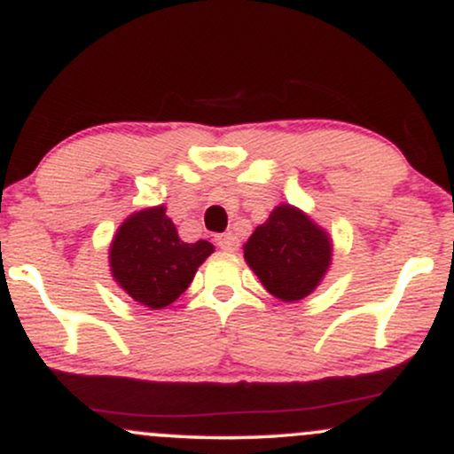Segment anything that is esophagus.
I'll list each match as a JSON object with an SVG mask.
<instances>
[{"label":"esophagus","instance_id":"esophagus-1","mask_svg":"<svg viewBox=\"0 0 454 454\" xmlns=\"http://www.w3.org/2000/svg\"><path fill=\"white\" fill-rule=\"evenodd\" d=\"M217 245H220V249H223V252H237L239 239L232 232H223L217 237Z\"/></svg>","mask_w":454,"mask_h":454}]
</instances>
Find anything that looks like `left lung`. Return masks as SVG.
Returning a JSON list of instances; mask_svg holds the SVG:
<instances>
[{
    "label": "left lung",
    "mask_w": 454,
    "mask_h": 454,
    "mask_svg": "<svg viewBox=\"0 0 454 454\" xmlns=\"http://www.w3.org/2000/svg\"><path fill=\"white\" fill-rule=\"evenodd\" d=\"M245 260L278 299L301 301L325 278L331 264V241L309 217L281 205L243 245Z\"/></svg>",
    "instance_id": "8db88e82"
}]
</instances>
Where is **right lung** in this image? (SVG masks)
Listing matches in <instances>:
<instances>
[{
	"mask_svg": "<svg viewBox=\"0 0 454 454\" xmlns=\"http://www.w3.org/2000/svg\"><path fill=\"white\" fill-rule=\"evenodd\" d=\"M211 252L209 241H181L164 207H153L121 223L111 245V270L134 301L161 309L185 293Z\"/></svg>",
	"mask_w": 454,
	"mask_h": 454,
	"instance_id": "add662e5",
	"label": "right lung"
}]
</instances>
